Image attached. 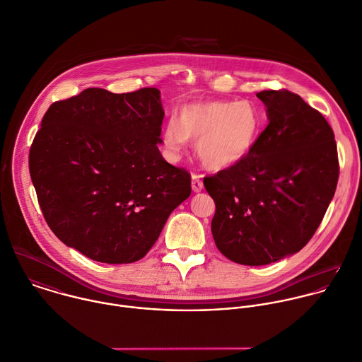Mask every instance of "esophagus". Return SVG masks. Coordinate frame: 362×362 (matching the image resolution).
Wrapping results in <instances>:
<instances>
[{
	"instance_id": "esophagus-1",
	"label": "esophagus",
	"mask_w": 362,
	"mask_h": 362,
	"mask_svg": "<svg viewBox=\"0 0 362 362\" xmlns=\"http://www.w3.org/2000/svg\"><path fill=\"white\" fill-rule=\"evenodd\" d=\"M192 189L193 192L199 193L203 190V182H202V176L197 175V173H193L192 175Z\"/></svg>"
}]
</instances>
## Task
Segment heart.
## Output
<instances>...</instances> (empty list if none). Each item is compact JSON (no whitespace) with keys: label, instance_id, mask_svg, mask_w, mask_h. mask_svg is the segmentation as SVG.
<instances>
[{"label":"heart","instance_id":"obj_1","mask_svg":"<svg viewBox=\"0 0 362 362\" xmlns=\"http://www.w3.org/2000/svg\"><path fill=\"white\" fill-rule=\"evenodd\" d=\"M262 129L258 108L247 100H209L180 108L179 118H170L163 129V145L177 155L196 141L200 162L213 170L240 163L254 148Z\"/></svg>","mask_w":362,"mask_h":362}]
</instances>
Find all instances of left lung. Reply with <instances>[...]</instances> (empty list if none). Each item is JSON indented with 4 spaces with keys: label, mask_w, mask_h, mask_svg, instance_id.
Masks as SVG:
<instances>
[{
    "label": "left lung",
    "mask_w": 362,
    "mask_h": 362,
    "mask_svg": "<svg viewBox=\"0 0 362 362\" xmlns=\"http://www.w3.org/2000/svg\"><path fill=\"white\" fill-rule=\"evenodd\" d=\"M269 124L237 165L203 179L216 203L211 233L233 262L268 265L300 251L336 193L340 165L327 119L300 95L257 94Z\"/></svg>",
    "instance_id": "1"
}]
</instances>
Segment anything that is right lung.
<instances>
[{
    "label": "right lung",
    "instance_id": "add662e5",
    "mask_svg": "<svg viewBox=\"0 0 362 362\" xmlns=\"http://www.w3.org/2000/svg\"><path fill=\"white\" fill-rule=\"evenodd\" d=\"M160 91L86 88L53 103L29 149V173L54 235L104 264H131L192 193V176L158 149Z\"/></svg>",
    "mask_w": 362,
    "mask_h": 362
}]
</instances>
